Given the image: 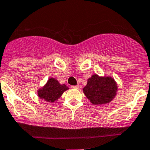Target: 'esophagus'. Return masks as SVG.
Returning <instances> with one entry per match:
<instances>
[{
	"label": "esophagus",
	"instance_id": "34e87169",
	"mask_svg": "<svg viewBox=\"0 0 150 150\" xmlns=\"http://www.w3.org/2000/svg\"><path fill=\"white\" fill-rule=\"evenodd\" d=\"M71 88L74 89H78L79 88V86H78V85H77V86H71Z\"/></svg>",
	"mask_w": 150,
	"mask_h": 150
}]
</instances>
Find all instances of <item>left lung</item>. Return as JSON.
I'll use <instances>...</instances> for the list:
<instances>
[{"label": "left lung", "instance_id": "obj_1", "mask_svg": "<svg viewBox=\"0 0 150 150\" xmlns=\"http://www.w3.org/2000/svg\"><path fill=\"white\" fill-rule=\"evenodd\" d=\"M117 90L118 86L112 77L93 74L88 79L83 92L92 104L97 105L111 102L115 97Z\"/></svg>", "mask_w": 150, "mask_h": 150}]
</instances>
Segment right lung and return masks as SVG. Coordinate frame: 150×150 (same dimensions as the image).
Instances as JSON below:
<instances>
[{"label":"right lung","mask_w":150,"mask_h":150,"mask_svg":"<svg viewBox=\"0 0 150 150\" xmlns=\"http://www.w3.org/2000/svg\"><path fill=\"white\" fill-rule=\"evenodd\" d=\"M69 88L65 84H61L58 80L51 77L48 78L44 86L38 88L37 94L45 102L54 103Z\"/></svg>","instance_id":"right-lung-1"}]
</instances>
